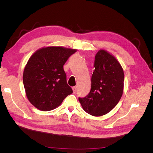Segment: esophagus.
I'll return each mask as SVG.
<instances>
[{
    "label": "esophagus",
    "instance_id": "obj_1",
    "mask_svg": "<svg viewBox=\"0 0 153 153\" xmlns=\"http://www.w3.org/2000/svg\"><path fill=\"white\" fill-rule=\"evenodd\" d=\"M76 89H77V87H76V86H75V87H72V89H73V93H75L76 91Z\"/></svg>",
    "mask_w": 153,
    "mask_h": 153
}]
</instances>
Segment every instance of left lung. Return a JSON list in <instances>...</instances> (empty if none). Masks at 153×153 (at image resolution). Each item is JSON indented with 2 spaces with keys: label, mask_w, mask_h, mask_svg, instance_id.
I'll return each instance as SVG.
<instances>
[{
  "label": "left lung",
  "mask_w": 153,
  "mask_h": 153,
  "mask_svg": "<svg viewBox=\"0 0 153 153\" xmlns=\"http://www.w3.org/2000/svg\"><path fill=\"white\" fill-rule=\"evenodd\" d=\"M94 68L90 92L78 100L85 112L99 117L110 112L121 100L124 74L117 59L103 49L96 55Z\"/></svg>",
  "instance_id": "left-lung-1"
}]
</instances>
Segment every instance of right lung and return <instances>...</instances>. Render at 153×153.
<instances>
[{
	"mask_svg": "<svg viewBox=\"0 0 153 153\" xmlns=\"http://www.w3.org/2000/svg\"><path fill=\"white\" fill-rule=\"evenodd\" d=\"M76 51L63 47H45L31 55L24 68L23 82L27 99L36 108L52 110L72 93L63 66Z\"/></svg>",
	"mask_w": 153,
	"mask_h": 153,
	"instance_id": "1",
	"label": "right lung"
}]
</instances>
